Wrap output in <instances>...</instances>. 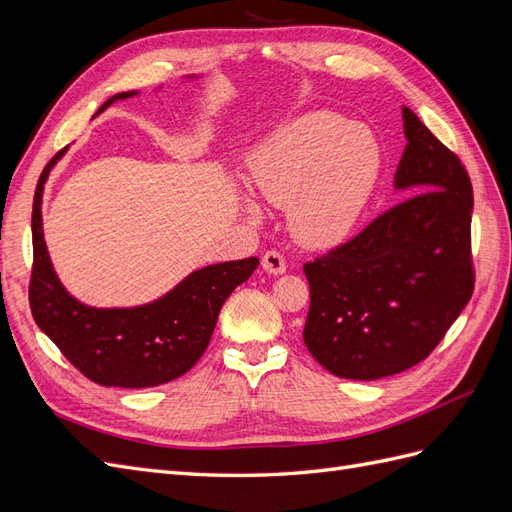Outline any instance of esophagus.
<instances>
[{
	"label": "esophagus",
	"instance_id": "1",
	"mask_svg": "<svg viewBox=\"0 0 512 512\" xmlns=\"http://www.w3.org/2000/svg\"><path fill=\"white\" fill-rule=\"evenodd\" d=\"M262 269L271 275H282L286 271V260L280 252H275V250L265 252V256H262Z\"/></svg>",
	"mask_w": 512,
	"mask_h": 512
}]
</instances>
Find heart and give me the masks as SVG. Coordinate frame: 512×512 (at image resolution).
<instances>
[{
    "mask_svg": "<svg viewBox=\"0 0 512 512\" xmlns=\"http://www.w3.org/2000/svg\"><path fill=\"white\" fill-rule=\"evenodd\" d=\"M254 190L288 207L299 243L329 250L361 222L380 179L382 151L374 132L333 113H307L265 138L250 160ZM245 213L258 218L250 200Z\"/></svg>",
    "mask_w": 512,
    "mask_h": 512,
    "instance_id": "obj_1",
    "label": "heart"
}]
</instances>
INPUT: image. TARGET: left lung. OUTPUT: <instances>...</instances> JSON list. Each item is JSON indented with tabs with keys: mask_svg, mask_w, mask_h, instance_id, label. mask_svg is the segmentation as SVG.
I'll return each mask as SVG.
<instances>
[{
	"mask_svg": "<svg viewBox=\"0 0 512 512\" xmlns=\"http://www.w3.org/2000/svg\"><path fill=\"white\" fill-rule=\"evenodd\" d=\"M395 190L416 192L303 267L307 350L331 374L378 380L421 363L474 290L472 183L408 106Z\"/></svg>",
	"mask_w": 512,
	"mask_h": 512,
	"instance_id": "obj_1",
	"label": "left lung"
}]
</instances>
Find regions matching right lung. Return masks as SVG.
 Returning <instances> with one entry per match:
<instances>
[{
	"label": "right lung",
	"mask_w": 512,
	"mask_h": 512,
	"mask_svg": "<svg viewBox=\"0 0 512 512\" xmlns=\"http://www.w3.org/2000/svg\"><path fill=\"white\" fill-rule=\"evenodd\" d=\"M136 94L121 91L108 98L98 113ZM66 151L68 147L44 166L34 194L32 316L66 359L102 386L147 389L175 380L203 356L224 301L239 284L250 280L258 258L218 262L192 271L164 297L145 305L106 309L81 303L59 282L42 232L44 183Z\"/></svg>",
	"instance_id": "1"
}]
</instances>
